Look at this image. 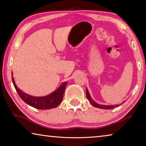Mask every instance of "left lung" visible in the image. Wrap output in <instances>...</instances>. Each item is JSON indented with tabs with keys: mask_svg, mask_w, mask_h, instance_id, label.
Here are the masks:
<instances>
[{
	"mask_svg": "<svg viewBox=\"0 0 146 146\" xmlns=\"http://www.w3.org/2000/svg\"><path fill=\"white\" fill-rule=\"evenodd\" d=\"M86 97H87L88 100L90 101L91 104H92L94 107H95V108L104 109V110H111V109H113L116 107H118V106H119L120 105V104H118V105H115V106H104V105L98 104L96 103L93 100L91 99V98L90 95V93H89V91H88L87 88H86Z\"/></svg>",
	"mask_w": 146,
	"mask_h": 146,
	"instance_id": "1",
	"label": "left lung"
}]
</instances>
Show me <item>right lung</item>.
<instances>
[{
  "instance_id": "1",
  "label": "right lung",
  "mask_w": 146,
  "mask_h": 146,
  "mask_svg": "<svg viewBox=\"0 0 146 146\" xmlns=\"http://www.w3.org/2000/svg\"><path fill=\"white\" fill-rule=\"evenodd\" d=\"M11 75L13 85L19 97L24 102L32 107L38 110H48V109L55 108L60 104L63 99L64 90L67 84L66 82L63 83L55 91L46 97H36L27 95L17 88L13 77V73H11Z\"/></svg>"
}]
</instances>
